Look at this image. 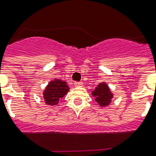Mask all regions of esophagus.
Instances as JSON below:
<instances>
[{
	"label": "esophagus",
	"instance_id": "34e87169",
	"mask_svg": "<svg viewBox=\"0 0 156 156\" xmlns=\"http://www.w3.org/2000/svg\"><path fill=\"white\" fill-rule=\"evenodd\" d=\"M83 84V82H76V83H74L75 87H82Z\"/></svg>",
	"mask_w": 156,
	"mask_h": 156
}]
</instances>
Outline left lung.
Segmentation results:
<instances>
[{
    "mask_svg": "<svg viewBox=\"0 0 156 156\" xmlns=\"http://www.w3.org/2000/svg\"><path fill=\"white\" fill-rule=\"evenodd\" d=\"M92 95L101 107L108 106L112 102V99L113 98V94L106 83H100L92 92Z\"/></svg>",
    "mask_w": 156,
    "mask_h": 156,
    "instance_id": "obj_1",
    "label": "left lung"
}]
</instances>
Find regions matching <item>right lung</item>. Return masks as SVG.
<instances>
[{
	"label": "right lung",
	"instance_id": "right-lung-1",
	"mask_svg": "<svg viewBox=\"0 0 156 156\" xmlns=\"http://www.w3.org/2000/svg\"><path fill=\"white\" fill-rule=\"evenodd\" d=\"M69 91V87L65 81L55 78L49 83L43 92V98L47 105L56 106Z\"/></svg>",
	"mask_w": 156,
	"mask_h": 156
}]
</instances>
